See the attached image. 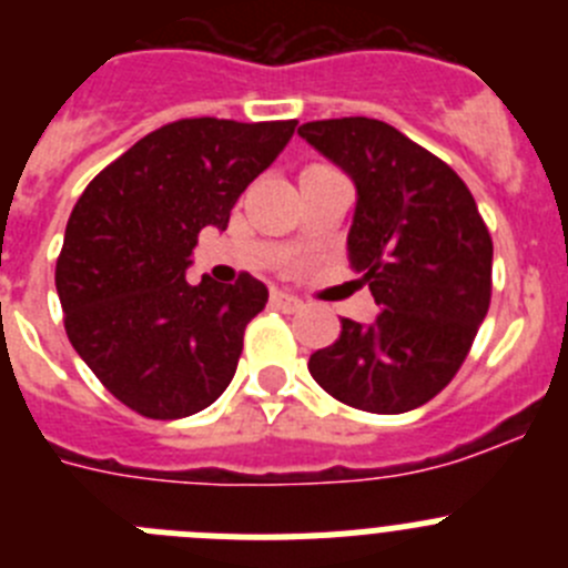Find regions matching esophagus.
Returning a JSON list of instances; mask_svg holds the SVG:
<instances>
[{
  "label": "esophagus",
  "mask_w": 568,
  "mask_h": 568,
  "mask_svg": "<svg viewBox=\"0 0 568 568\" xmlns=\"http://www.w3.org/2000/svg\"><path fill=\"white\" fill-rule=\"evenodd\" d=\"M270 304H273L275 310H281V313H298V310H304V301L287 293H273L270 295Z\"/></svg>",
  "instance_id": "obj_1"
}]
</instances>
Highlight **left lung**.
Masks as SVG:
<instances>
[{"label": "left lung", "mask_w": 568, "mask_h": 568, "mask_svg": "<svg viewBox=\"0 0 568 568\" xmlns=\"http://www.w3.org/2000/svg\"><path fill=\"white\" fill-rule=\"evenodd\" d=\"M298 133L355 182L349 264L381 307L366 327L341 321L310 373L364 413L418 409L458 375L486 318L489 230L464 179L393 124L349 115Z\"/></svg>", "instance_id": "8db88e82"}]
</instances>
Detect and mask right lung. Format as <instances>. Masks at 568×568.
Masks as SVG:
<instances>
[{"mask_svg":"<svg viewBox=\"0 0 568 568\" xmlns=\"http://www.w3.org/2000/svg\"><path fill=\"white\" fill-rule=\"evenodd\" d=\"M290 122L179 119L110 162L79 195L57 258L64 333L115 400L153 420L202 413L233 381L244 329L267 304L184 270L204 227L230 210L295 133Z\"/></svg>","mask_w":568,"mask_h":568,"instance_id":"right-lung-1","label":"right lung"}]
</instances>
